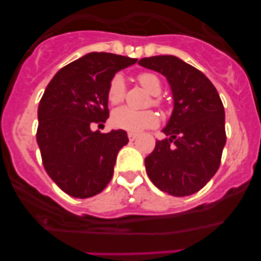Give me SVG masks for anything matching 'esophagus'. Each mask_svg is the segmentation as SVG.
<instances>
[{"instance_id": "obj_1", "label": "esophagus", "mask_w": 261, "mask_h": 261, "mask_svg": "<svg viewBox=\"0 0 261 261\" xmlns=\"http://www.w3.org/2000/svg\"><path fill=\"white\" fill-rule=\"evenodd\" d=\"M127 136H128V139H130V141H134L136 138H138V134H135V133H128Z\"/></svg>"}]
</instances>
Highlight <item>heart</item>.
Masks as SVG:
<instances>
[{
  "label": "heart",
  "instance_id": "obj_1",
  "mask_svg": "<svg viewBox=\"0 0 261 261\" xmlns=\"http://www.w3.org/2000/svg\"><path fill=\"white\" fill-rule=\"evenodd\" d=\"M139 83L152 96H158L162 91V83L158 75L152 73H141L138 77ZM125 97V81L121 74H116L112 78L109 87V99L112 103H118ZM154 103L158 105L159 101L154 99ZM158 115L151 110H134L127 106H121L112 112L111 122L115 127L122 128V130L131 131V133H139L145 128L154 127L158 125Z\"/></svg>",
  "mask_w": 261,
  "mask_h": 261
}]
</instances>
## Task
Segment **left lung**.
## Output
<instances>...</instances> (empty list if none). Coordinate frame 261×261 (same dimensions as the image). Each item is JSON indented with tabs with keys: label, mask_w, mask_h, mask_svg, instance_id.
<instances>
[{
	"label": "left lung",
	"mask_w": 261,
	"mask_h": 261,
	"mask_svg": "<svg viewBox=\"0 0 261 261\" xmlns=\"http://www.w3.org/2000/svg\"><path fill=\"white\" fill-rule=\"evenodd\" d=\"M139 64L167 78L173 111L145 158L146 173L156 188L175 197L203 188L220 167L226 144L225 110L217 89L197 68L174 55L143 58Z\"/></svg>",
	"instance_id": "1"
}]
</instances>
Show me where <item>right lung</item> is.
Wrapping results in <instances>:
<instances>
[{"label":"right lung","instance_id":"obj_1","mask_svg":"<svg viewBox=\"0 0 261 261\" xmlns=\"http://www.w3.org/2000/svg\"><path fill=\"white\" fill-rule=\"evenodd\" d=\"M138 59L88 53L53 77L38 109L36 141L44 168L62 191L88 198L103 191L114 175L126 131H92L109 118V87L116 73Z\"/></svg>","mask_w":261,"mask_h":261}]
</instances>
